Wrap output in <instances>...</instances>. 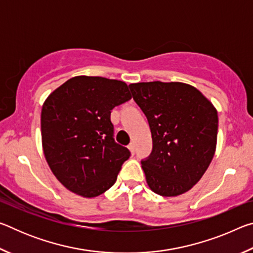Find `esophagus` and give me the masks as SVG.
Listing matches in <instances>:
<instances>
[{
    "mask_svg": "<svg viewBox=\"0 0 253 253\" xmlns=\"http://www.w3.org/2000/svg\"><path fill=\"white\" fill-rule=\"evenodd\" d=\"M128 149H129L130 153L132 154V155H134V153H135V145H134V143H130L129 145H128Z\"/></svg>",
    "mask_w": 253,
    "mask_h": 253,
    "instance_id": "34e87169",
    "label": "esophagus"
}]
</instances>
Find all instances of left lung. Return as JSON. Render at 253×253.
I'll return each mask as SVG.
<instances>
[{
	"mask_svg": "<svg viewBox=\"0 0 253 253\" xmlns=\"http://www.w3.org/2000/svg\"><path fill=\"white\" fill-rule=\"evenodd\" d=\"M129 87L152 131V156L142 162L148 187L168 198L185 193L203 176L215 153L216 108L188 84L151 81Z\"/></svg>",
	"mask_w": 253,
	"mask_h": 253,
	"instance_id": "obj_1",
	"label": "left lung"
}]
</instances>
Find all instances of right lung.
Masks as SVG:
<instances>
[{
	"mask_svg": "<svg viewBox=\"0 0 253 253\" xmlns=\"http://www.w3.org/2000/svg\"><path fill=\"white\" fill-rule=\"evenodd\" d=\"M130 98L124 81L77 76L44 100L42 148L51 172L67 190L90 199L116 182L130 153L115 143L110 110Z\"/></svg>",
	"mask_w": 253,
	"mask_h": 253,
	"instance_id": "obj_1",
	"label": "right lung"
}]
</instances>
